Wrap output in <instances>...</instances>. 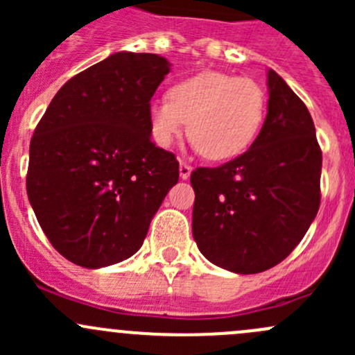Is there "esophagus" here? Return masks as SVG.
<instances>
[{
	"instance_id": "esophagus-1",
	"label": "esophagus",
	"mask_w": 355,
	"mask_h": 355,
	"mask_svg": "<svg viewBox=\"0 0 355 355\" xmlns=\"http://www.w3.org/2000/svg\"><path fill=\"white\" fill-rule=\"evenodd\" d=\"M180 178L182 180H187L189 177H191V173H192V166L191 164H187L185 163V161H180Z\"/></svg>"
}]
</instances>
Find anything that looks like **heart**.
Masks as SVG:
<instances>
[{"mask_svg":"<svg viewBox=\"0 0 355 355\" xmlns=\"http://www.w3.org/2000/svg\"><path fill=\"white\" fill-rule=\"evenodd\" d=\"M149 132L159 148L173 146L189 123V137L204 157L223 161L245 151L266 116V92L249 77L204 70L178 80L168 101H153Z\"/></svg>","mask_w":355,"mask_h":355,"instance_id":"b5f03b06","label":"heart"}]
</instances>
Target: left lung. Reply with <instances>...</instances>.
Returning <instances> with one entry per match:
<instances>
[{
    "instance_id": "left-lung-1",
    "label": "left lung",
    "mask_w": 355,
    "mask_h": 355,
    "mask_svg": "<svg viewBox=\"0 0 355 355\" xmlns=\"http://www.w3.org/2000/svg\"><path fill=\"white\" fill-rule=\"evenodd\" d=\"M268 114L249 149L218 168H198L192 235L207 261L239 275L277 266L320 209L321 156L313 118L275 70Z\"/></svg>"
}]
</instances>
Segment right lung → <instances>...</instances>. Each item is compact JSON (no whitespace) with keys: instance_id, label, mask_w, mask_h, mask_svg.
I'll return each mask as SVG.
<instances>
[{"instance_id":"add662e5","label":"right lung","mask_w":355,"mask_h":355,"mask_svg":"<svg viewBox=\"0 0 355 355\" xmlns=\"http://www.w3.org/2000/svg\"><path fill=\"white\" fill-rule=\"evenodd\" d=\"M168 71L163 56L114 53L71 77L35 127L28 200L53 247L78 266L134 256L178 182L177 157L149 132L151 98Z\"/></svg>"}]
</instances>
